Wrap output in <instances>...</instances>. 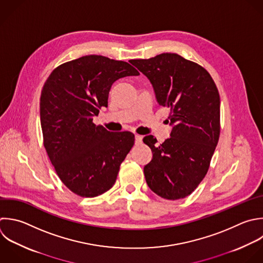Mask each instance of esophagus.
Returning <instances> with one entry per match:
<instances>
[{
  "label": "esophagus",
  "instance_id": "esophagus-1",
  "mask_svg": "<svg viewBox=\"0 0 263 263\" xmlns=\"http://www.w3.org/2000/svg\"><path fill=\"white\" fill-rule=\"evenodd\" d=\"M135 142H136V145H139V144H141L142 143V140H143V137L142 136H140V135H136L135 136Z\"/></svg>",
  "mask_w": 263,
  "mask_h": 263
}]
</instances>
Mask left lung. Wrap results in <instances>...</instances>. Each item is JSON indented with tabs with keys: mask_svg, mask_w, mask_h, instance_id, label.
Returning <instances> with one entry per match:
<instances>
[{
	"mask_svg": "<svg viewBox=\"0 0 263 263\" xmlns=\"http://www.w3.org/2000/svg\"><path fill=\"white\" fill-rule=\"evenodd\" d=\"M150 81L157 103L168 108L170 138L143 141L152 159L144 166L150 189L165 199L189 195L204 178L220 135V97L211 75L176 53L129 62Z\"/></svg>",
	"mask_w": 263,
	"mask_h": 263,
	"instance_id": "8db88e82",
	"label": "left lung"
}]
</instances>
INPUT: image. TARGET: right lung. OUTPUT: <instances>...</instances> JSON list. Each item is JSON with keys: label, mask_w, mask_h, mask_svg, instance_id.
<instances>
[{"label": "right lung", "mask_w": 263, "mask_h": 263, "mask_svg": "<svg viewBox=\"0 0 263 263\" xmlns=\"http://www.w3.org/2000/svg\"><path fill=\"white\" fill-rule=\"evenodd\" d=\"M138 75L128 63L92 54L61 65L46 80L40 99L44 147L74 193L95 197L114 185L135 135L109 132L92 120L108 107L113 83Z\"/></svg>", "instance_id": "obj_1"}]
</instances>
